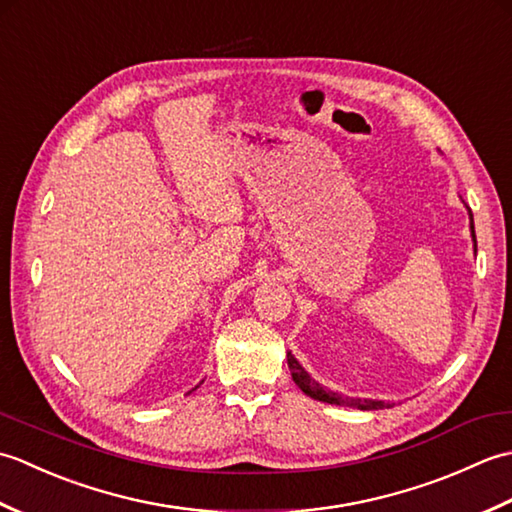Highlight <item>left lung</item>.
Returning a JSON list of instances; mask_svg holds the SVG:
<instances>
[{
	"label": "left lung",
	"mask_w": 512,
	"mask_h": 512,
	"mask_svg": "<svg viewBox=\"0 0 512 512\" xmlns=\"http://www.w3.org/2000/svg\"><path fill=\"white\" fill-rule=\"evenodd\" d=\"M471 233H473V242H475V228H473V215H471ZM288 367H290V374L292 380H295L297 387L303 391V394H308L314 400H321V402H330V405H345V407H356V409H363V411H372V409H383L385 402L383 400H361V398H347L341 394H334V391H328L325 387H321L317 380L310 378L306 369L299 365V361L295 356L288 352Z\"/></svg>",
	"instance_id": "8db88e82"
}]
</instances>
